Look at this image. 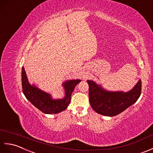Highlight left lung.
<instances>
[{
  "mask_svg": "<svg viewBox=\"0 0 153 153\" xmlns=\"http://www.w3.org/2000/svg\"><path fill=\"white\" fill-rule=\"evenodd\" d=\"M89 85V101L91 108L100 114L114 117L134 104L141 93V81L130 91L111 92L103 89L93 81L87 80Z\"/></svg>",
  "mask_w": 153,
  "mask_h": 153,
  "instance_id": "8db88e82",
  "label": "left lung"
}]
</instances>
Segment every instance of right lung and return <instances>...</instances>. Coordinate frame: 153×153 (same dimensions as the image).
<instances>
[{"mask_svg":"<svg viewBox=\"0 0 153 153\" xmlns=\"http://www.w3.org/2000/svg\"><path fill=\"white\" fill-rule=\"evenodd\" d=\"M80 80H69L63 84L65 97L62 100H53L50 94H46L35 86H30L27 80L24 68L22 71L23 93L34 106L45 114H56L65 110L71 102V94Z\"/></svg>","mask_w":153,"mask_h":153,"instance_id":"right-lung-1","label":"right lung"}]
</instances>
